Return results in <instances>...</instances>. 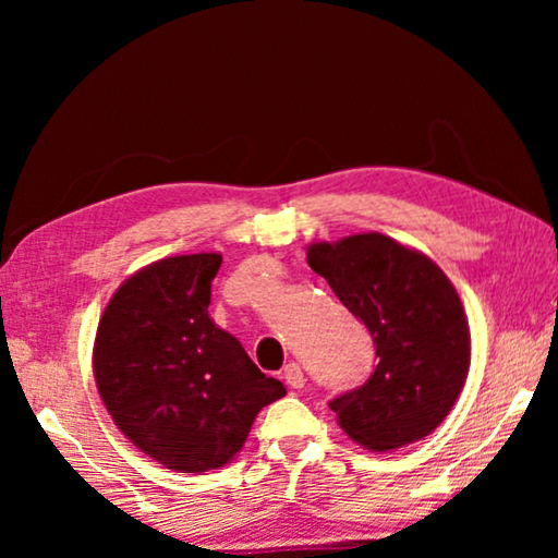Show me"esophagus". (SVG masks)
<instances>
[{
	"label": "esophagus",
	"mask_w": 558,
	"mask_h": 558,
	"mask_svg": "<svg viewBox=\"0 0 558 558\" xmlns=\"http://www.w3.org/2000/svg\"><path fill=\"white\" fill-rule=\"evenodd\" d=\"M282 379H286L290 389H302L305 386V374H302L300 364H288L286 372H282Z\"/></svg>",
	"instance_id": "1"
}]
</instances>
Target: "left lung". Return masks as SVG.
Segmentation results:
<instances>
[{"label":"left lung","instance_id":"left-lung-1","mask_svg":"<svg viewBox=\"0 0 558 558\" xmlns=\"http://www.w3.org/2000/svg\"><path fill=\"white\" fill-rule=\"evenodd\" d=\"M307 263L376 344L374 374L329 401L349 438L374 452L409 446L436 430L470 369V327L460 295L426 253L384 233L319 241Z\"/></svg>","mask_w":558,"mask_h":558}]
</instances>
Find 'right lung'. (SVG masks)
Listing matches in <instances>:
<instances>
[{
	"instance_id": "add662e5",
	"label": "right lung",
	"mask_w": 558,
	"mask_h": 558,
	"mask_svg": "<svg viewBox=\"0 0 558 558\" xmlns=\"http://www.w3.org/2000/svg\"><path fill=\"white\" fill-rule=\"evenodd\" d=\"M221 253L162 258L110 298L93 344L96 386L116 426L174 472L223 468L286 386L209 317Z\"/></svg>"
}]
</instances>
